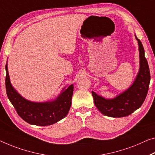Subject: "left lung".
<instances>
[{
    "label": "left lung",
    "mask_w": 155,
    "mask_h": 155,
    "mask_svg": "<svg viewBox=\"0 0 155 155\" xmlns=\"http://www.w3.org/2000/svg\"><path fill=\"white\" fill-rule=\"evenodd\" d=\"M139 50L140 67L137 78L130 88L112 99H105L92 91L94 104L104 115L113 118L129 116L142 105L148 91L150 73L141 41L136 37Z\"/></svg>",
    "instance_id": "1"
}]
</instances>
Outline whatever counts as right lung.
<instances>
[{"label":"right lung","instance_id":"add662e5","mask_svg":"<svg viewBox=\"0 0 155 155\" xmlns=\"http://www.w3.org/2000/svg\"><path fill=\"white\" fill-rule=\"evenodd\" d=\"M5 87L8 97L18 116L31 125L46 126L58 122L66 116L71 105L73 85L65 87L53 101L35 102L23 97L14 89L9 80L8 64L5 65Z\"/></svg>","mask_w":155,"mask_h":155}]
</instances>
